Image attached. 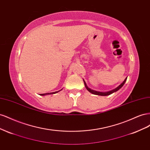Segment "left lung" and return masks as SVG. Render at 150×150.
<instances>
[{"instance_id": "obj_1", "label": "left lung", "mask_w": 150, "mask_h": 150, "mask_svg": "<svg viewBox=\"0 0 150 150\" xmlns=\"http://www.w3.org/2000/svg\"><path fill=\"white\" fill-rule=\"evenodd\" d=\"M126 79H127V78L124 80L123 82H122L119 86H117V87L116 88H115V89H112V90H111V91H108V92H99V91H94V90H93V89H90L88 87V86H87V84H86L85 81H84V80H83V81H84V83L86 88L87 89V90L89 92L91 93L92 94H94L99 95V96H108V95H110V94H112V93H113L116 92L117 91H118L120 88H121L122 87V86H123V85L125 84Z\"/></svg>"}]
</instances>
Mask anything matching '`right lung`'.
<instances>
[{
  "mask_svg": "<svg viewBox=\"0 0 150 150\" xmlns=\"http://www.w3.org/2000/svg\"><path fill=\"white\" fill-rule=\"evenodd\" d=\"M61 90H62V89H61ZM61 90L58 91L53 92V93H44V94H40V96H45V95H48V94H56V93H58V92H59L60 91H61Z\"/></svg>",
  "mask_w": 150,
  "mask_h": 150,
  "instance_id": "1",
  "label": "right lung"
}]
</instances>
